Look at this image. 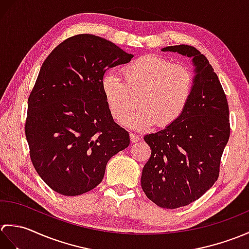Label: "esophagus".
<instances>
[{
	"label": "esophagus",
	"instance_id": "obj_1",
	"mask_svg": "<svg viewBox=\"0 0 249 249\" xmlns=\"http://www.w3.org/2000/svg\"><path fill=\"white\" fill-rule=\"evenodd\" d=\"M139 139H140V136H139V135H137V134H135V133H131V134H130V141H131V143H135V142L139 141Z\"/></svg>",
	"mask_w": 249,
	"mask_h": 249
}]
</instances>
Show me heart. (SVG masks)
<instances>
[{
  "instance_id": "heart-1",
  "label": "heart",
  "mask_w": 249,
  "mask_h": 249,
  "mask_svg": "<svg viewBox=\"0 0 249 249\" xmlns=\"http://www.w3.org/2000/svg\"><path fill=\"white\" fill-rule=\"evenodd\" d=\"M116 73L106 72L102 92L110 113L122 122L136 107L138 109L125 122L129 127L144 130L157 124L165 128L181 118L192 98L195 75L183 63H172L160 55H144L130 62Z\"/></svg>"
}]
</instances>
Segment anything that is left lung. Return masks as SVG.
I'll use <instances>...</instances> for the list:
<instances>
[{"label":"left lung","instance_id":"8db88e82","mask_svg":"<svg viewBox=\"0 0 249 249\" xmlns=\"http://www.w3.org/2000/svg\"><path fill=\"white\" fill-rule=\"evenodd\" d=\"M193 57L195 89L176 123L144 136L151 156L141 176L146 197L163 209L198 200L219 177L220 160L230 137L226 94L208 59L193 46L162 48Z\"/></svg>","mask_w":249,"mask_h":249}]
</instances>
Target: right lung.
Masks as SVG:
<instances>
[{"mask_svg":"<svg viewBox=\"0 0 249 249\" xmlns=\"http://www.w3.org/2000/svg\"><path fill=\"white\" fill-rule=\"evenodd\" d=\"M133 56L102 37L79 34L55 47L41 65L24 130L32 163L54 192L92 190L110 158L129 145V134L111 116L102 78Z\"/></svg>","mask_w":249,"mask_h":249,"instance_id":"1","label":"right lung"}]
</instances>
